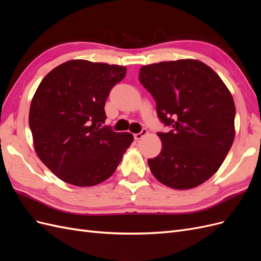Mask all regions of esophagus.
<instances>
[{
  "label": "esophagus",
  "mask_w": 261,
  "mask_h": 261,
  "mask_svg": "<svg viewBox=\"0 0 261 261\" xmlns=\"http://www.w3.org/2000/svg\"><path fill=\"white\" fill-rule=\"evenodd\" d=\"M147 134H148V130L146 128H144V129H141L140 133L135 134V135H134V138H135L136 140H139V139H141L143 137H145Z\"/></svg>",
  "instance_id": "obj_1"
}]
</instances>
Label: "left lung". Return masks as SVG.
Instances as JSON below:
<instances>
[{
	"mask_svg": "<svg viewBox=\"0 0 261 261\" xmlns=\"http://www.w3.org/2000/svg\"><path fill=\"white\" fill-rule=\"evenodd\" d=\"M139 82L151 93L168 133H158L160 154L149 159L153 176L174 189L202 184L219 170L235 137V105L218 74L198 60L141 66Z\"/></svg>",
	"mask_w": 261,
	"mask_h": 261,
	"instance_id": "1",
	"label": "left lung"
}]
</instances>
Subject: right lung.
<instances>
[{
	"label": "right lung",
	"instance_id": "obj_1",
	"mask_svg": "<svg viewBox=\"0 0 261 261\" xmlns=\"http://www.w3.org/2000/svg\"><path fill=\"white\" fill-rule=\"evenodd\" d=\"M125 75V66L72 60L53 68L37 88L29 110L35 150L65 183H102L133 143L132 134L102 126L109 93Z\"/></svg>",
	"mask_w": 261,
	"mask_h": 261
}]
</instances>
